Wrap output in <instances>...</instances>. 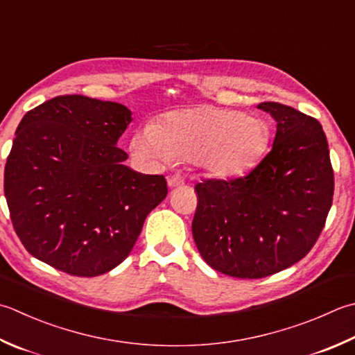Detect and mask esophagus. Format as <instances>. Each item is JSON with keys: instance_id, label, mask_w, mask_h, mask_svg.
Here are the masks:
<instances>
[{"instance_id": "34e87169", "label": "esophagus", "mask_w": 355, "mask_h": 355, "mask_svg": "<svg viewBox=\"0 0 355 355\" xmlns=\"http://www.w3.org/2000/svg\"><path fill=\"white\" fill-rule=\"evenodd\" d=\"M168 184L169 187H180L184 184V178L182 175H178V173H173V175L168 177Z\"/></svg>"}]
</instances>
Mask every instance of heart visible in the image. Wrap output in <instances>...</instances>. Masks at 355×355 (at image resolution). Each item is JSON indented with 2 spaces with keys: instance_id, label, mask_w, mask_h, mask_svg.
Here are the masks:
<instances>
[{
  "instance_id": "1",
  "label": "heart",
  "mask_w": 355,
  "mask_h": 355,
  "mask_svg": "<svg viewBox=\"0 0 355 355\" xmlns=\"http://www.w3.org/2000/svg\"><path fill=\"white\" fill-rule=\"evenodd\" d=\"M269 141L270 129L261 118L200 104L171 110L157 126L146 124L130 148L149 162H192L214 178H237L261 162Z\"/></svg>"
}]
</instances>
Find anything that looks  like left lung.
Returning a JSON list of instances; mask_svg holds the SVG:
<instances>
[{
	"mask_svg": "<svg viewBox=\"0 0 355 355\" xmlns=\"http://www.w3.org/2000/svg\"><path fill=\"white\" fill-rule=\"evenodd\" d=\"M257 107L277 121L269 154L246 177L196 184L198 252L237 279H263L300 261L320 237L334 196L322 124L280 103Z\"/></svg>",
	"mask_w": 355,
	"mask_h": 355,
	"instance_id": "obj_1",
	"label": "left lung"
}]
</instances>
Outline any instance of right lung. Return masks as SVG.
<instances>
[{"instance_id": "right-lung-1", "label": "right lung", "mask_w": 355, "mask_h": 355, "mask_svg": "<svg viewBox=\"0 0 355 355\" xmlns=\"http://www.w3.org/2000/svg\"><path fill=\"white\" fill-rule=\"evenodd\" d=\"M123 104L60 95L29 110L4 168L10 220L27 252L76 277L109 272L130 254L148 214L168 196L163 175L123 162L132 121Z\"/></svg>"}]
</instances>
